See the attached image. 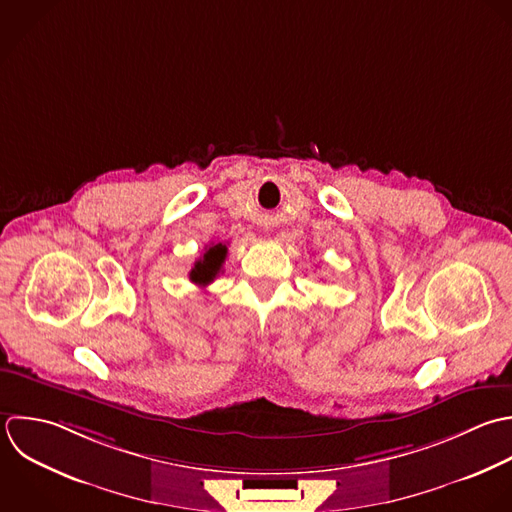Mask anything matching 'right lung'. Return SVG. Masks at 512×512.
Returning a JSON list of instances; mask_svg holds the SVG:
<instances>
[{"instance_id": "right-lung-1", "label": "right lung", "mask_w": 512, "mask_h": 512, "mask_svg": "<svg viewBox=\"0 0 512 512\" xmlns=\"http://www.w3.org/2000/svg\"><path fill=\"white\" fill-rule=\"evenodd\" d=\"M227 257V245L215 243L211 245L199 261H195L193 269L189 271V279L197 285H209L219 273Z\"/></svg>"}]
</instances>
